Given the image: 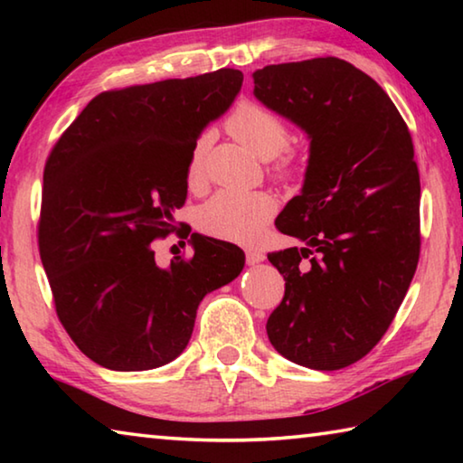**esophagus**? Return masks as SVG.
I'll return each instance as SVG.
<instances>
[{
  "label": "esophagus",
  "instance_id": "1",
  "mask_svg": "<svg viewBox=\"0 0 463 463\" xmlns=\"http://www.w3.org/2000/svg\"><path fill=\"white\" fill-rule=\"evenodd\" d=\"M263 260H265V253H261V250H257V249L247 250V263H249V265L261 263Z\"/></svg>",
  "mask_w": 463,
  "mask_h": 463
}]
</instances>
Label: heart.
<instances>
[{
    "label": "heart",
    "mask_w": 463,
    "mask_h": 463,
    "mask_svg": "<svg viewBox=\"0 0 463 463\" xmlns=\"http://www.w3.org/2000/svg\"><path fill=\"white\" fill-rule=\"evenodd\" d=\"M226 130L260 159H273L271 174L276 177L286 179L294 174V156L286 151L289 145V128L286 120L269 108L257 101H241L226 120ZM206 148V138H200L192 148L185 171L190 187H198L203 182ZM273 213H276V202L268 194L222 190L200 208L198 224L203 232L213 237L249 245L261 237L263 226Z\"/></svg>",
    "instance_id": "1"
}]
</instances>
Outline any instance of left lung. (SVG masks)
I'll use <instances>...</instances> for the list:
<instances>
[{
  "label": "left lung",
  "mask_w": 463,
  "mask_h": 463,
  "mask_svg": "<svg viewBox=\"0 0 463 463\" xmlns=\"http://www.w3.org/2000/svg\"><path fill=\"white\" fill-rule=\"evenodd\" d=\"M253 83L261 104L310 138L302 192L276 221L304 247L268 255L286 292L265 328L289 362L341 370L378 345L417 271L420 179L411 132L388 93L343 59L268 65Z\"/></svg>",
  "instance_id": "8db88e82"
}]
</instances>
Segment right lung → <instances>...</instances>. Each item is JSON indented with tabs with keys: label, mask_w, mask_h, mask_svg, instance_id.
Returning <instances> with one entry per match:
<instances>
[{
	"label": "right lung",
	"mask_w": 463,
	"mask_h": 463,
	"mask_svg": "<svg viewBox=\"0 0 463 463\" xmlns=\"http://www.w3.org/2000/svg\"><path fill=\"white\" fill-rule=\"evenodd\" d=\"M241 85L237 69H218L101 91L52 146L38 250L61 325L98 365L143 372L174 362L202 298L242 271L237 245L202 234H192L194 257L169 268L153 250L177 229L195 140Z\"/></svg>",
	"instance_id": "1"
}]
</instances>
